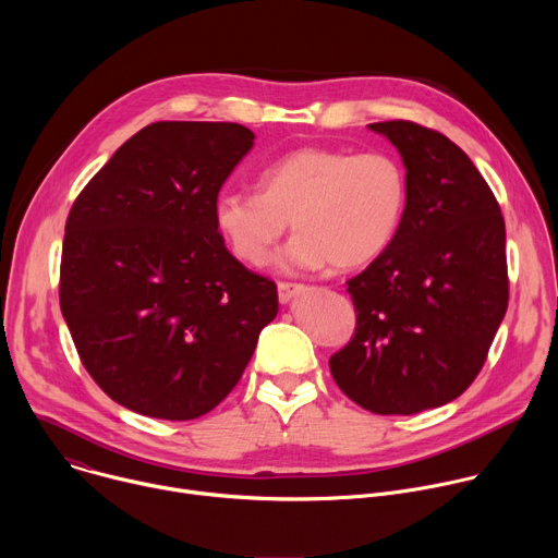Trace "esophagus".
<instances>
[{
	"instance_id": "esophagus-1",
	"label": "esophagus",
	"mask_w": 558,
	"mask_h": 558,
	"mask_svg": "<svg viewBox=\"0 0 558 558\" xmlns=\"http://www.w3.org/2000/svg\"><path fill=\"white\" fill-rule=\"evenodd\" d=\"M304 291V284H298V282H278V300L282 304L291 302L298 293Z\"/></svg>"
}]
</instances>
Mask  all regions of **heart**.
<instances>
[{
  "instance_id": "1",
  "label": "heart",
  "mask_w": 558,
  "mask_h": 558,
  "mask_svg": "<svg viewBox=\"0 0 558 558\" xmlns=\"http://www.w3.org/2000/svg\"><path fill=\"white\" fill-rule=\"evenodd\" d=\"M256 187L220 192L214 225L238 260L263 265L291 220L295 233L278 256L291 271L375 263L409 207L407 170L388 151L306 145L265 166Z\"/></svg>"
}]
</instances>
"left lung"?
<instances>
[{"instance_id": "8db88e82", "label": "left lung", "mask_w": 558, "mask_h": 558, "mask_svg": "<svg viewBox=\"0 0 558 558\" xmlns=\"http://www.w3.org/2000/svg\"><path fill=\"white\" fill-rule=\"evenodd\" d=\"M409 177L392 245L351 278L355 333L331 355L336 384L377 415H413L459 397L480 375L508 308L506 222L468 154L413 121L368 125Z\"/></svg>"}]
</instances>
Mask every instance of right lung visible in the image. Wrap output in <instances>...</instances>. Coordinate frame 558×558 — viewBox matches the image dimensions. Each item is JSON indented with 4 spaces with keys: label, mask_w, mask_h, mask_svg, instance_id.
Instances as JSON below:
<instances>
[{
    "label": "right lung",
    "mask_w": 558,
    "mask_h": 558,
    "mask_svg": "<svg viewBox=\"0 0 558 558\" xmlns=\"http://www.w3.org/2000/svg\"><path fill=\"white\" fill-rule=\"evenodd\" d=\"M254 138L238 123H151L68 214L63 320L90 377L138 415L187 422L216 409L278 313L276 282L238 263L214 225Z\"/></svg>",
    "instance_id": "add662e5"
}]
</instances>
